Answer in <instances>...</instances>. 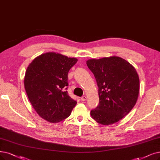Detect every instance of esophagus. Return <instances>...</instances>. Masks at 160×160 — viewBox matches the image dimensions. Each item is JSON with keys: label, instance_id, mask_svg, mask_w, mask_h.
Wrapping results in <instances>:
<instances>
[{"label": "esophagus", "instance_id": "1", "mask_svg": "<svg viewBox=\"0 0 160 160\" xmlns=\"http://www.w3.org/2000/svg\"><path fill=\"white\" fill-rule=\"evenodd\" d=\"M81 100L82 101H85L87 100V97H85V96H82V97L81 98Z\"/></svg>", "mask_w": 160, "mask_h": 160}]
</instances>
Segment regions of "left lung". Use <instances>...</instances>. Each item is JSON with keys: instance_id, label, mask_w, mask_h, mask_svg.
<instances>
[{"instance_id": "1", "label": "left lung", "mask_w": 160, "mask_h": 160, "mask_svg": "<svg viewBox=\"0 0 160 160\" xmlns=\"http://www.w3.org/2000/svg\"><path fill=\"white\" fill-rule=\"evenodd\" d=\"M87 65L98 87L99 104L91 111L92 118L102 125L118 122L137 102L140 84L135 69L118 56L88 60Z\"/></svg>"}]
</instances>
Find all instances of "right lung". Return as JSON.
<instances>
[{"label":"right lung","mask_w":160,"mask_h":160,"mask_svg":"<svg viewBox=\"0 0 160 160\" xmlns=\"http://www.w3.org/2000/svg\"><path fill=\"white\" fill-rule=\"evenodd\" d=\"M78 62L75 58L47 52L35 58L27 68L24 87L39 116L51 123L70 116L77 101L69 97L68 74Z\"/></svg>","instance_id":"obj_1"}]
</instances>
